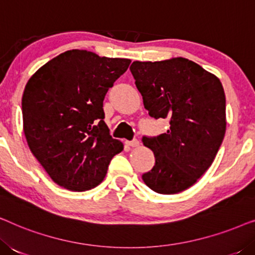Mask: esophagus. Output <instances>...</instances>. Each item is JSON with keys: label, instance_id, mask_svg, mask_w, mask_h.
<instances>
[{"label": "esophagus", "instance_id": "esophagus-1", "mask_svg": "<svg viewBox=\"0 0 255 255\" xmlns=\"http://www.w3.org/2000/svg\"><path fill=\"white\" fill-rule=\"evenodd\" d=\"M127 144L128 146H131V147H137V146H139V140L138 139H133V140L131 141H127Z\"/></svg>", "mask_w": 255, "mask_h": 255}]
</instances>
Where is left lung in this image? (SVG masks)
<instances>
[{
	"instance_id": "obj_1",
	"label": "left lung",
	"mask_w": 255,
	"mask_h": 255,
	"mask_svg": "<svg viewBox=\"0 0 255 255\" xmlns=\"http://www.w3.org/2000/svg\"><path fill=\"white\" fill-rule=\"evenodd\" d=\"M130 71L149 116L167 118L170 125L166 133L142 137L155 158L142 180L155 193H181L207 172L221 147L224 89L217 76L186 58L134 61Z\"/></svg>"
}]
</instances>
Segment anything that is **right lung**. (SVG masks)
I'll return each mask as SVG.
<instances>
[{
	"instance_id": "right-lung-1",
	"label": "right lung",
	"mask_w": 255,
	"mask_h": 255,
	"mask_svg": "<svg viewBox=\"0 0 255 255\" xmlns=\"http://www.w3.org/2000/svg\"><path fill=\"white\" fill-rule=\"evenodd\" d=\"M130 62L72 50L46 62L27 81L22 97L24 134L32 154L60 187L95 188L111 159L123 151L103 121V101Z\"/></svg>"
}]
</instances>
